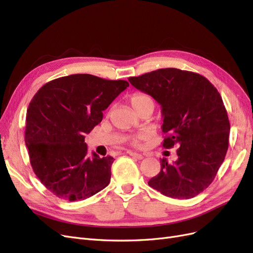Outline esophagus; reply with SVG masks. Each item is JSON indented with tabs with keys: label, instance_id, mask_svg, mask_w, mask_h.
<instances>
[{
	"label": "esophagus",
	"instance_id": "esophagus-1",
	"mask_svg": "<svg viewBox=\"0 0 253 253\" xmlns=\"http://www.w3.org/2000/svg\"><path fill=\"white\" fill-rule=\"evenodd\" d=\"M127 154L131 155L132 157H135L137 159H142L143 155L140 154V153H137V152H133V151H127Z\"/></svg>",
	"mask_w": 253,
	"mask_h": 253
}]
</instances>
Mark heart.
I'll return each mask as SVG.
<instances>
[{
    "label": "heart",
    "mask_w": 253,
    "mask_h": 253,
    "mask_svg": "<svg viewBox=\"0 0 253 253\" xmlns=\"http://www.w3.org/2000/svg\"><path fill=\"white\" fill-rule=\"evenodd\" d=\"M129 102H131L133 109L136 112H138L142 108H145V106H153V108H154V100H153V98L149 94L141 93V91L134 93L131 96V98H129ZM145 138H147V134L139 133L131 137V138H129V142L135 145V147H138Z\"/></svg>",
    "instance_id": "b5f03b06"
}]
</instances>
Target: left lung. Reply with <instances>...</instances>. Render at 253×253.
Instances as JSON below:
<instances>
[{"label":"left lung","instance_id":"1","mask_svg":"<svg viewBox=\"0 0 253 253\" xmlns=\"http://www.w3.org/2000/svg\"><path fill=\"white\" fill-rule=\"evenodd\" d=\"M128 81L162 105L163 147H179L178 159L169 164L163 158L162 170L149 186L179 200L198 195L215 178L228 150L230 124L217 89L204 76L177 68H160Z\"/></svg>","mask_w":253,"mask_h":253}]
</instances>
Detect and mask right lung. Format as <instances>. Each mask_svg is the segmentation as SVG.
Segmentation results:
<instances>
[{"label":"right lung","mask_w":253,"mask_h":253,"mask_svg":"<svg viewBox=\"0 0 253 253\" xmlns=\"http://www.w3.org/2000/svg\"><path fill=\"white\" fill-rule=\"evenodd\" d=\"M127 86L125 80L76 74L37 91L27 109L25 143L35 174L53 195L82 201L109 185L114 158L89 157L84 135Z\"/></svg>","instance_id":"add662e5"}]
</instances>
